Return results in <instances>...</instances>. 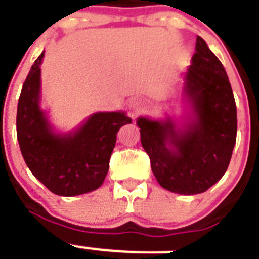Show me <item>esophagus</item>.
<instances>
[{"mask_svg":"<svg viewBox=\"0 0 259 259\" xmlns=\"http://www.w3.org/2000/svg\"><path fill=\"white\" fill-rule=\"evenodd\" d=\"M147 100L143 99V98H135V99L131 100V103H130V107H131V110L134 111L135 114H139V112H142L144 110L145 107H147Z\"/></svg>","mask_w":259,"mask_h":259,"instance_id":"obj_1","label":"esophagus"}]
</instances>
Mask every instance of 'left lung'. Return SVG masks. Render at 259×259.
Returning <instances> with one entry per match:
<instances>
[{"mask_svg": "<svg viewBox=\"0 0 259 259\" xmlns=\"http://www.w3.org/2000/svg\"><path fill=\"white\" fill-rule=\"evenodd\" d=\"M184 95L193 116L175 121L139 117L143 148L157 183L180 194L208 191L224 176L237 138V107L229 78L201 37L185 74Z\"/></svg>", "mask_w": 259, "mask_h": 259, "instance_id": "obj_1", "label": "left lung"}]
</instances>
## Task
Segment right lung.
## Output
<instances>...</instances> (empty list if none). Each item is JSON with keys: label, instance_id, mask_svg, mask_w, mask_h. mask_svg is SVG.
I'll list each match as a JSON object with an SVG mask.
<instances>
[{"label": "right lung", "instance_id": "1", "mask_svg": "<svg viewBox=\"0 0 259 259\" xmlns=\"http://www.w3.org/2000/svg\"><path fill=\"white\" fill-rule=\"evenodd\" d=\"M35 59L23 83L17 108V139L23 160L34 176L58 196H78L103 184L121 125L132 119L124 112H96L78 130L55 134L39 107L40 63Z\"/></svg>", "mask_w": 259, "mask_h": 259}]
</instances>
